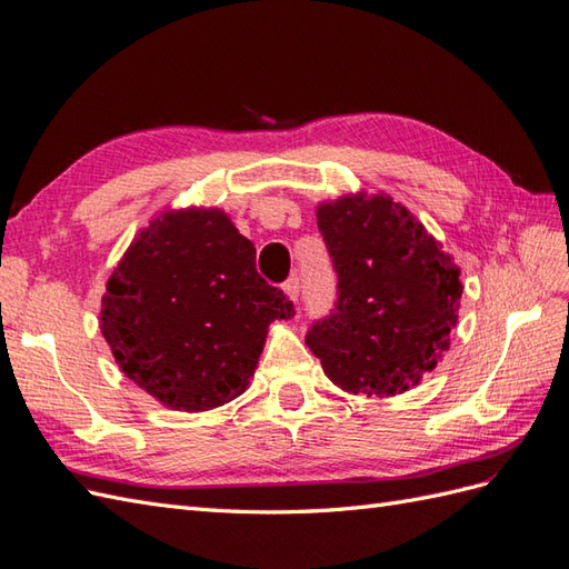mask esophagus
I'll return each mask as SVG.
<instances>
[{
  "instance_id": "1",
  "label": "esophagus",
  "mask_w": 569,
  "mask_h": 569,
  "mask_svg": "<svg viewBox=\"0 0 569 569\" xmlns=\"http://www.w3.org/2000/svg\"><path fill=\"white\" fill-rule=\"evenodd\" d=\"M282 289H284V295L292 299L295 303L299 301V292H301V282H299V277L297 274H292L289 277V280L282 284Z\"/></svg>"
}]
</instances>
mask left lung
Wrapping results in <instances>:
<instances>
[{"mask_svg": "<svg viewBox=\"0 0 569 569\" xmlns=\"http://www.w3.org/2000/svg\"><path fill=\"white\" fill-rule=\"evenodd\" d=\"M336 270V303L307 332L332 383L396 396L418 386L449 350L463 287L451 256L391 198L318 207Z\"/></svg>", "mask_w": 569, "mask_h": 569, "instance_id": "8db88e82", "label": "left lung"}]
</instances>
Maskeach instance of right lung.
<instances>
[{
    "label": "right lung",
    "mask_w": 569,
    "mask_h": 569,
    "mask_svg": "<svg viewBox=\"0 0 569 569\" xmlns=\"http://www.w3.org/2000/svg\"><path fill=\"white\" fill-rule=\"evenodd\" d=\"M295 316L256 270V248L219 210L154 219L110 274L101 330L122 373L173 410L241 396L268 326Z\"/></svg>",
    "instance_id": "right-lung-1"
}]
</instances>
